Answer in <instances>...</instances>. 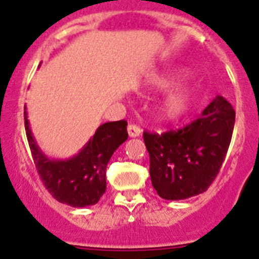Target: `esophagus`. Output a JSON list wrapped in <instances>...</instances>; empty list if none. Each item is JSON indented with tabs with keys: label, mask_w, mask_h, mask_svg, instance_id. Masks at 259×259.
<instances>
[{
	"label": "esophagus",
	"mask_w": 259,
	"mask_h": 259,
	"mask_svg": "<svg viewBox=\"0 0 259 259\" xmlns=\"http://www.w3.org/2000/svg\"><path fill=\"white\" fill-rule=\"evenodd\" d=\"M128 135H130V137H139L141 135V130L140 127H137L136 124H128Z\"/></svg>",
	"instance_id": "1"
}]
</instances>
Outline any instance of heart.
<instances>
[{
    "label": "heart",
    "mask_w": 259,
    "mask_h": 259,
    "mask_svg": "<svg viewBox=\"0 0 259 259\" xmlns=\"http://www.w3.org/2000/svg\"><path fill=\"white\" fill-rule=\"evenodd\" d=\"M180 68H168L161 72H155L148 79L150 88L155 91H164L170 88L182 77ZM196 101V89L192 84L182 83L174 87L166 93L158 106V115L167 123L180 122L188 115Z\"/></svg>",
    "instance_id": "1"
}]
</instances>
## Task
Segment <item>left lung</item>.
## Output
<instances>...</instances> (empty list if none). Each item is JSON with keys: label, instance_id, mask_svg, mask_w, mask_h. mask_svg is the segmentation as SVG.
<instances>
[{"label": "left lung", "instance_id": "1", "mask_svg": "<svg viewBox=\"0 0 259 259\" xmlns=\"http://www.w3.org/2000/svg\"><path fill=\"white\" fill-rule=\"evenodd\" d=\"M235 110L217 96L201 118L163 135L144 132L150 179L158 196L179 201L203 193L221 170L232 137Z\"/></svg>", "mask_w": 259, "mask_h": 259}]
</instances>
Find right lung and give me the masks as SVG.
Returning <instances> with one entry per match:
<instances>
[{
    "mask_svg": "<svg viewBox=\"0 0 259 259\" xmlns=\"http://www.w3.org/2000/svg\"><path fill=\"white\" fill-rule=\"evenodd\" d=\"M24 127L32 157L41 180L57 201L72 207L95 205L106 191V167L110 158L128 139L127 122L104 123L77 154L54 159L36 143L24 106Z\"/></svg>",
    "mask_w": 259,
    "mask_h": 259,
    "instance_id": "obj_1",
    "label": "right lung"
}]
</instances>
